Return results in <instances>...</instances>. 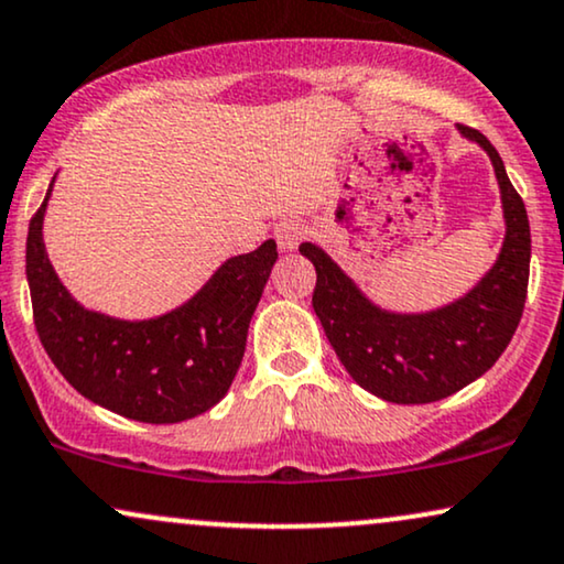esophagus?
<instances>
[{"label": "esophagus", "mask_w": 564, "mask_h": 564, "mask_svg": "<svg viewBox=\"0 0 564 564\" xmlns=\"http://www.w3.org/2000/svg\"><path fill=\"white\" fill-rule=\"evenodd\" d=\"M303 236H305V228L303 223H297V219H284V223H280L274 228V238L282 251H295Z\"/></svg>", "instance_id": "obj_1"}]
</instances>
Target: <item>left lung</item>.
I'll return each mask as SVG.
<instances>
[{
    "label": "left lung",
    "instance_id": "obj_1",
    "mask_svg": "<svg viewBox=\"0 0 564 564\" xmlns=\"http://www.w3.org/2000/svg\"><path fill=\"white\" fill-rule=\"evenodd\" d=\"M456 129L489 155L506 219V238L495 264L466 295L425 313L386 311L324 248L300 246V253L316 267L313 311L336 357L355 383L393 404L441 401L485 376L506 352L523 316L531 264L523 199L489 139L460 123Z\"/></svg>",
    "mask_w": 564,
    "mask_h": 564
}]
</instances>
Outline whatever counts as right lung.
<instances>
[{
  "label": "right lung",
  "instance_id": "1",
  "mask_svg": "<svg viewBox=\"0 0 564 564\" xmlns=\"http://www.w3.org/2000/svg\"><path fill=\"white\" fill-rule=\"evenodd\" d=\"M28 228L25 274L35 332L51 362L93 404L150 425L192 420L230 389L246 352L248 324L276 261V243L230 256L202 290L155 318L127 321L85 308L64 288L43 243V217Z\"/></svg>",
  "mask_w": 564,
  "mask_h": 564
}]
</instances>
